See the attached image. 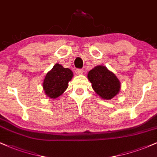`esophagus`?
<instances>
[{"label":"esophagus","mask_w":157,"mask_h":157,"mask_svg":"<svg viewBox=\"0 0 157 157\" xmlns=\"http://www.w3.org/2000/svg\"><path fill=\"white\" fill-rule=\"evenodd\" d=\"M75 73H76V75H82V74H83V70H82V69H76V71H75Z\"/></svg>","instance_id":"obj_1"}]
</instances>
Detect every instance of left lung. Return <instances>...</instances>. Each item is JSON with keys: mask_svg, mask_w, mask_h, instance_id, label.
Wrapping results in <instances>:
<instances>
[{"mask_svg": "<svg viewBox=\"0 0 157 157\" xmlns=\"http://www.w3.org/2000/svg\"><path fill=\"white\" fill-rule=\"evenodd\" d=\"M87 77L94 91L103 100H111L120 92V80L105 66H95L89 71Z\"/></svg>", "mask_w": 157, "mask_h": 157, "instance_id": "8db88e82", "label": "left lung"}]
</instances>
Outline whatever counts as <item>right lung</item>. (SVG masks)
I'll list each match as a JSON object with an SVG mask.
<instances>
[{
	"instance_id": "obj_1",
	"label": "right lung",
	"mask_w": 157,
	"mask_h": 157,
	"mask_svg": "<svg viewBox=\"0 0 157 157\" xmlns=\"http://www.w3.org/2000/svg\"><path fill=\"white\" fill-rule=\"evenodd\" d=\"M72 77L71 70L56 63L46 74L43 82V89L46 96L51 99L60 97L67 89L68 82L71 81Z\"/></svg>"
}]
</instances>
